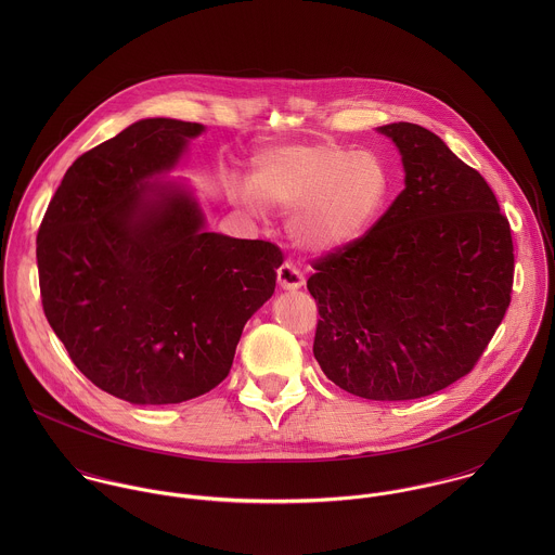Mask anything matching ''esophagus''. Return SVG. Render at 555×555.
<instances>
[{
    "mask_svg": "<svg viewBox=\"0 0 555 555\" xmlns=\"http://www.w3.org/2000/svg\"><path fill=\"white\" fill-rule=\"evenodd\" d=\"M278 284L284 288V291H297L306 284V278L304 273L299 271V267H295L293 262H284L280 269H278Z\"/></svg>",
    "mask_w": 555,
    "mask_h": 555,
    "instance_id": "34e87169",
    "label": "esophagus"
}]
</instances>
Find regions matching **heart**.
Segmentation results:
<instances>
[{
	"label": "heart",
	"instance_id": "obj_1",
	"mask_svg": "<svg viewBox=\"0 0 555 555\" xmlns=\"http://www.w3.org/2000/svg\"><path fill=\"white\" fill-rule=\"evenodd\" d=\"M389 188V170L376 154L318 141L258 156L254 185H241L238 196L254 214L267 203L293 211L288 231L297 245L335 251L370 231Z\"/></svg>",
	"mask_w": 555,
	"mask_h": 555
}]
</instances>
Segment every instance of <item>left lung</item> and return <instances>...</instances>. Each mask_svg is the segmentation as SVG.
Here are the masks:
<instances>
[{"mask_svg":"<svg viewBox=\"0 0 555 555\" xmlns=\"http://www.w3.org/2000/svg\"><path fill=\"white\" fill-rule=\"evenodd\" d=\"M401 154L405 188L354 243L317 258L308 291L314 357L352 396H431L473 372L511 304L506 216L480 172L416 124L378 128Z\"/></svg>","mask_w":555,"mask_h":555,"instance_id":"8db88e82","label":"left lung"}]
</instances>
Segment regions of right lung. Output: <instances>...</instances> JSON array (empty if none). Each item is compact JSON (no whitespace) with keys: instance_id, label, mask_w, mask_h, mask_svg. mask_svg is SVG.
Returning <instances> with one entry per match:
<instances>
[{"instance_id":"right-lung-1","label":"right lung","mask_w":555,"mask_h":555,"mask_svg":"<svg viewBox=\"0 0 555 555\" xmlns=\"http://www.w3.org/2000/svg\"><path fill=\"white\" fill-rule=\"evenodd\" d=\"M203 130L141 119L85 152L36 238L44 317L73 363L102 391L139 405L216 389L284 262L275 243L207 233L190 192L150 183Z\"/></svg>"}]
</instances>
